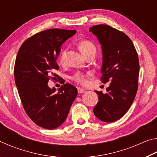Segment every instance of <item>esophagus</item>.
Here are the masks:
<instances>
[{
  "label": "esophagus",
  "instance_id": "obj_1",
  "mask_svg": "<svg viewBox=\"0 0 157 157\" xmlns=\"http://www.w3.org/2000/svg\"><path fill=\"white\" fill-rule=\"evenodd\" d=\"M78 91L79 94H83L85 92V90L82 88H78Z\"/></svg>",
  "mask_w": 157,
  "mask_h": 157
}]
</instances>
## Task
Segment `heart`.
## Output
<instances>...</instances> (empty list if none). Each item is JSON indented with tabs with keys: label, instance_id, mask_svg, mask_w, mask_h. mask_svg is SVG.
I'll return each instance as SVG.
<instances>
[{
	"label": "heart",
	"instance_id": "1",
	"mask_svg": "<svg viewBox=\"0 0 157 157\" xmlns=\"http://www.w3.org/2000/svg\"><path fill=\"white\" fill-rule=\"evenodd\" d=\"M79 48L85 57L89 54H95L96 48L94 43L89 40H82L79 43ZM66 55H67V48H63L61 51L59 56V62L61 64H63L66 62ZM73 81L80 84H85L86 83V77L84 73L80 71H77L71 77Z\"/></svg>",
	"mask_w": 157,
	"mask_h": 157
}]
</instances>
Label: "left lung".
<instances>
[{"label": "left lung", "mask_w": 157, "mask_h": 157, "mask_svg": "<svg viewBox=\"0 0 157 157\" xmlns=\"http://www.w3.org/2000/svg\"><path fill=\"white\" fill-rule=\"evenodd\" d=\"M89 30L102 45L100 79L105 84L111 82L106 94L95 91L99 102L94 113L100 121L111 123L122 118L134 102L139 82V57L131 39L123 32L104 24Z\"/></svg>", "instance_id": "left-lung-1"}]
</instances>
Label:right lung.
<instances>
[{
    "instance_id": "obj_1",
    "label": "right lung",
    "mask_w": 157,
    "mask_h": 157,
    "mask_svg": "<svg viewBox=\"0 0 157 157\" xmlns=\"http://www.w3.org/2000/svg\"><path fill=\"white\" fill-rule=\"evenodd\" d=\"M76 30L49 29L32 36L20 47L14 64V79L26 113L37 125L47 129L60 126L67 118L78 90L70 84L49 88L55 73L60 47Z\"/></svg>"
}]
</instances>
